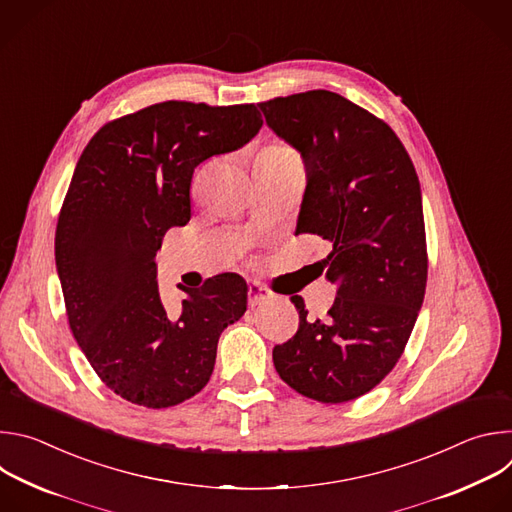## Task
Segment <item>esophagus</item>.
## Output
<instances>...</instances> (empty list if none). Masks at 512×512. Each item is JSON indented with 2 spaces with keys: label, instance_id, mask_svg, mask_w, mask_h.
I'll list each match as a JSON object with an SVG mask.
<instances>
[{
  "label": "esophagus",
  "instance_id": "1",
  "mask_svg": "<svg viewBox=\"0 0 512 512\" xmlns=\"http://www.w3.org/2000/svg\"><path fill=\"white\" fill-rule=\"evenodd\" d=\"M269 298H271L269 291L259 281H249V304H251V308L265 304Z\"/></svg>",
  "mask_w": 512,
  "mask_h": 512
}]
</instances>
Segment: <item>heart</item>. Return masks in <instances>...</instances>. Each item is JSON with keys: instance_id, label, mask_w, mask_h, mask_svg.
<instances>
[{"instance_id": "b5f03b06", "label": "heart", "mask_w": 512, "mask_h": 512, "mask_svg": "<svg viewBox=\"0 0 512 512\" xmlns=\"http://www.w3.org/2000/svg\"><path fill=\"white\" fill-rule=\"evenodd\" d=\"M263 152H267V154H277V156H298V154L294 152V148H289V145L283 143V141L269 143Z\"/></svg>"}]
</instances>
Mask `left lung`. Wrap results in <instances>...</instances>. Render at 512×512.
Masks as SVG:
<instances>
[{"mask_svg": "<svg viewBox=\"0 0 512 512\" xmlns=\"http://www.w3.org/2000/svg\"><path fill=\"white\" fill-rule=\"evenodd\" d=\"M267 125L302 154L306 192L296 233L332 245L322 269L338 283L326 322L273 348L279 377L320 403L375 389L401 358L423 304L427 247L421 188L395 131L338 93L306 91L259 103Z\"/></svg>", "mask_w": 512, "mask_h": 512, "instance_id": "8db88e82", "label": "left lung"}]
</instances>
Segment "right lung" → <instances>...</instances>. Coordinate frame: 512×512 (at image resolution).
I'll return each mask as SVG.
<instances>
[{
  "label": "right lung",
  "mask_w": 512,
  "mask_h": 512,
  "mask_svg": "<svg viewBox=\"0 0 512 512\" xmlns=\"http://www.w3.org/2000/svg\"><path fill=\"white\" fill-rule=\"evenodd\" d=\"M257 105L164 101L105 123L64 196L54 255L72 336L99 379L129 403L174 407L208 383L223 330L247 310V283L221 273L168 312L156 253L190 221V182L204 160L243 148Z\"/></svg>",
  "instance_id": "right-lung-1"
}]
</instances>
